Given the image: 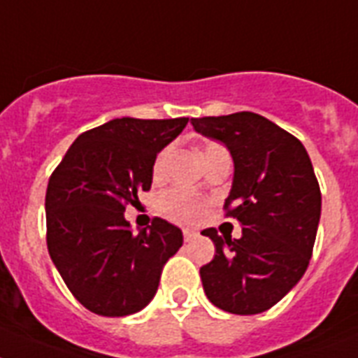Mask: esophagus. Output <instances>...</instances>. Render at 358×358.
<instances>
[{
    "instance_id": "esophagus-1",
    "label": "esophagus",
    "mask_w": 358,
    "mask_h": 358,
    "mask_svg": "<svg viewBox=\"0 0 358 358\" xmlns=\"http://www.w3.org/2000/svg\"><path fill=\"white\" fill-rule=\"evenodd\" d=\"M182 238H185V241L188 243V241H192V239L197 238V232L192 229H185L182 230Z\"/></svg>"
}]
</instances>
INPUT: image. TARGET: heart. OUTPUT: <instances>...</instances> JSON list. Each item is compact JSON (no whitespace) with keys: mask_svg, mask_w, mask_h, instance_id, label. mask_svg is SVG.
<instances>
[{"mask_svg":"<svg viewBox=\"0 0 358 358\" xmlns=\"http://www.w3.org/2000/svg\"><path fill=\"white\" fill-rule=\"evenodd\" d=\"M208 146H212V144H208ZM168 153H170L168 150L159 153L157 161L153 164V176L155 177H161L162 172H164ZM161 210L168 220L179 221V223H188V221H194L201 214V210H203V201L197 196H194V194H190V192L172 190L164 194V197L161 199Z\"/></svg>","mask_w":358,"mask_h":358,"instance_id":"heart-1","label":"heart"}]
</instances>
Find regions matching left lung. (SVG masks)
<instances>
[{
  "instance_id": "1",
  "label": "left lung",
  "mask_w": 358,
  "mask_h": 358,
  "mask_svg": "<svg viewBox=\"0 0 358 358\" xmlns=\"http://www.w3.org/2000/svg\"><path fill=\"white\" fill-rule=\"evenodd\" d=\"M192 126L232 155L225 208L241 225L239 239L201 232L215 245L199 271L203 289L223 311L258 315L302 280L311 259L322 210L311 159L296 137L258 113L192 119Z\"/></svg>"
}]
</instances>
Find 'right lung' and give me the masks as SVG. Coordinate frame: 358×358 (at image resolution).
<instances>
[{"label": "right lung", "instance_id": "1", "mask_svg": "<svg viewBox=\"0 0 358 358\" xmlns=\"http://www.w3.org/2000/svg\"><path fill=\"white\" fill-rule=\"evenodd\" d=\"M186 117H122L82 133L45 194L47 249L73 296L102 317H128L152 302L162 267L182 245L179 227L155 217L133 232L124 212L150 190L157 153Z\"/></svg>", "mask_w": 358, "mask_h": 358}]
</instances>
